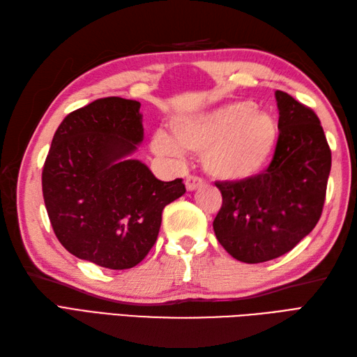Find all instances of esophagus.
<instances>
[{
    "mask_svg": "<svg viewBox=\"0 0 357 357\" xmlns=\"http://www.w3.org/2000/svg\"><path fill=\"white\" fill-rule=\"evenodd\" d=\"M202 184H204V181L198 176H188L185 179V187H187L188 192L196 190V188H199Z\"/></svg>",
    "mask_w": 357,
    "mask_h": 357,
    "instance_id": "esophagus-1",
    "label": "esophagus"
}]
</instances>
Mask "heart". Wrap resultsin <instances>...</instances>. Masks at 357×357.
Listing matches in <instances>:
<instances>
[{
	"mask_svg": "<svg viewBox=\"0 0 357 357\" xmlns=\"http://www.w3.org/2000/svg\"><path fill=\"white\" fill-rule=\"evenodd\" d=\"M173 138L156 133L158 153L179 155L181 150L202 155V165L213 178L244 181L259 174L275 153L279 127L270 113L252 101H236L199 115L179 118Z\"/></svg>",
	"mask_w": 357,
	"mask_h": 357,
	"instance_id": "obj_1",
	"label": "heart"
}]
</instances>
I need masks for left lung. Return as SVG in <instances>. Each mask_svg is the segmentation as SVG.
<instances>
[{"label": "left lung", "instance_id": "obj_1", "mask_svg": "<svg viewBox=\"0 0 357 357\" xmlns=\"http://www.w3.org/2000/svg\"><path fill=\"white\" fill-rule=\"evenodd\" d=\"M279 139L270 165L244 181H218L222 206L213 230L227 253L247 264L276 259L322 215L331 150L316 113L276 90Z\"/></svg>", "mask_w": 357, "mask_h": 357}]
</instances>
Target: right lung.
Here are the masks:
<instances>
[{"label": "right lung", "mask_w": 357, "mask_h": 357, "mask_svg": "<svg viewBox=\"0 0 357 357\" xmlns=\"http://www.w3.org/2000/svg\"><path fill=\"white\" fill-rule=\"evenodd\" d=\"M141 104L101 98L69 113L43 167V196L63 247L110 270L138 265L155 245L162 210L185 193L128 159L144 139Z\"/></svg>", "instance_id": "1"}]
</instances>
